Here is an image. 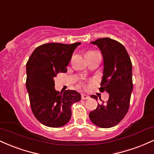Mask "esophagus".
<instances>
[{"instance_id": "obj_1", "label": "esophagus", "mask_w": 154, "mask_h": 154, "mask_svg": "<svg viewBox=\"0 0 154 154\" xmlns=\"http://www.w3.org/2000/svg\"><path fill=\"white\" fill-rule=\"evenodd\" d=\"M81 97H82V100H88L90 98V96L86 95V94H82V95H81Z\"/></svg>"}]
</instances>
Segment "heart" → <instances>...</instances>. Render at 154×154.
<instances>
[{
	"label": "heart",
	"instance_id": "1",
	"mask_svg": "<svg viewBox=\"0 0 154 154\" xmlns=\"http://www.w3.org/2000/svg\"><path fill=\"white\" fill-rule=\"evenodd\" d=\"M93 53H95V52H92V51H90V52H88V54H93Z\"/></svg>",
	"mask_w": 154,
	"mask_h": 154
}]
</instances>
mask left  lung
<instances>
[{"label":"left lung","instance_id":"1","mask_svg":"<svg viewBox=\"0 0 154 154\" xmlns=\"http://www.w3.org/2000/svg\"><path fill=\"white\" fill-rule=\"evenodd\" d=\"M101 51L103 72L100 91H106L109 99L106 103L97 104L89 117L95 125L108 128L123 119L129 108L133 91L132 63L125 48L117 41L102 38L92 42ZM91 97L97 100V97Z\"/></svg>","mask_w":154,"mask_h":154}]
</instances>
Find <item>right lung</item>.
I'll use <instances>...</instances> for the list:
<instances>
[{
    "instance_id": "obj_1",
    "label": "right lung",
    "mask_w": 154,
    "mask_h": 154,
    "mask_svg": "<svg viewBox=\"0 0 154 154\" xmlns=\"http://www.w3.org/2000/svg\"><path fill=\"white\" fill-rule=\"evenodd\" d=\"M81 42L47 43L36 47L26 63V89L31 110L41 123L59 128L69 121L71 107L81 100L75 90L57 91L54 77L66 72L72 54Z\"/></svg>"
}]
</instances>
